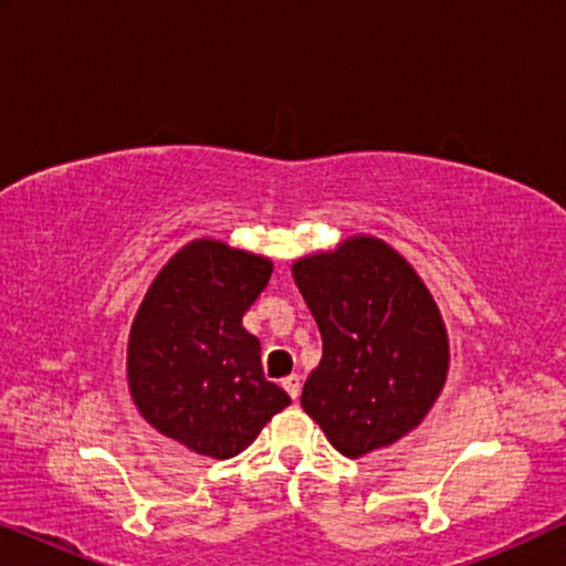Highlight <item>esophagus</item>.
I'll list each match as a JSON object with an SVG mask.
<instances>
[{
    "mask_svg": "<svg viewBox=\"0 0 566 566\" xmlns=\"http://www.w3.org/2000/svg\"><path fill=\"white\" fill-rule=\"evenodd\" d=\"M283 389L289 391V397L291 399H298V394H301V376H289V378H283Z\"/></svg>",
    "mask_w": 566,
    "mask_h": 566,
    "instance_id": "obj_1",
    "label": "esophagus"
}]
</instances>
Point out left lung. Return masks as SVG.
Instances as JSON below:
<instances>
[{
  "label": "left lung",
  "mask_w": 566,
  "mask_h": 566,
  "mask_svg": "<svg viewBox=\"0 0 566 566\" xmlns=\"http://www.w3.org/2000/svg\"><path fill=\"white\" fill-rule=\"evenodd\" d=\"M291 273L322 335L301 407L347 459L397 443L436 405L451 360L428 285L370 234L298 258Z\"/></svg>",
  "instance_id": "obj_1"
}]
</instances>
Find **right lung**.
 I'll list each match as a JSON object with an SVG mask.
<instances>
[{
	"mask_svg": "<svg viewBox=\"0 0 566 566\" xmlns=\"http://www.w3.org/2000/svg\"><path fill=\"white\" fill-rule=\"evenodd\" d=\"M270 273L262 254L196 239L159 270L130 324V399L154 430L198 455L242 453L291 405L242 327Z\"/></svg>",
	"mask_w": 566,
	"mask_h": 566,
	"instance_id": "right-lung-1",
	"label": "right lung"
}]
</instances>
